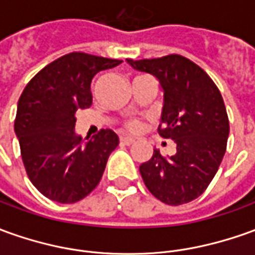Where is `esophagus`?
I'll use <instances>...</instances> for the list:
<instances>
[{"label":"esophagus","mask_w":255,"mask_h":255,"mask_svg":"<svg viewBox=\"0 0 255 255\" xmlns=\"http://www.w3.org/2000/svg\"><path fill=\"white\" fill-rule=\"evenodd\" d=\"M134 141H136V140H134L133 137H122L121 138V143H122L124 145H130V144H133Z\"/></svg>","instance_id":"1"}]
</instances>
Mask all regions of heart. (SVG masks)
Instances as JSON below:
<instances>
[{
	"mask_svg": "<svg viewBox=\"0 0 255 255\" xmlns=\"http://www.w3.org/2000/svg\"><path fill=\"white\" fill-rule=\"evenodd\" d=\"M126 128H128L129 130L136 131L140 129V122H138V121H136V119H131V121H129V122L126 124Z\"/></svg>",
	"mask_w": 255,
	"mask_h": 255,
	"instance_id": "1",
	"label": "heart"
}]
</instances>
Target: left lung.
Returning <instances> with one entry per match:
<instances>
[{
    "label": "left lung",
    "instance_id": "8db88e82",
    "mask_svg": "<svg viewBox=\"0 0 255 255\" xmlns=\"http://www.w3.org/2000/svg\"><path fill=\"white\" fill-rule=\"evenodd\" d=\"M126 62L159 82L164 105L158 133L176 144L171 157L154 148L152 157L140 165L141 178L165 204L190 203L211 183L226 151L229 121L222 96L211 77L182 55Z\"/></svg>",
    "mask_w": 255,
    "mask_h": 255
}]
</instances>
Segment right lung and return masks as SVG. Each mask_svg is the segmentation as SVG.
Returning <instances> with one entry per match:
<instances>
[{
	"label": "right lung",
	"mask_w": 255,
	"mask_h": 255,
	"mask_svg": "<svg viewBox=\"0 0 255 255\" xmlns=\"http://www.w3.org/2000/svg\"><path fill=\"white\" fill-rule=\"evenodd\" d=\"M122 61L72 52L37 73L17 101L15 133L30 182L43 196L72 204L96 189L117 133L100 130L84 141L75 129L77 110L93 103L91 82L98 72Z\"/></svg>",
	"instance_id": "obj_1"
}]
</instances>
